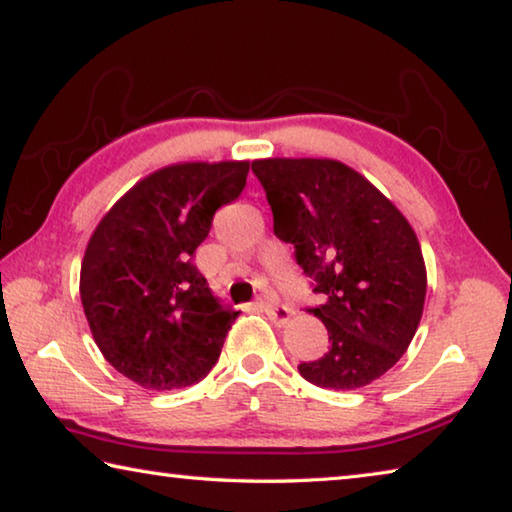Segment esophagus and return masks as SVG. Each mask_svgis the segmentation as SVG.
<instances>
[{
    "label": "esophagus",
    "instance_id": "esophagus-1",
    "mask_svg": "<svg viewBox=\"0 0 512 512\" xmlns=\"http://www.w3.org/2000/svg\"><path fill=\"white\" fill-rule=\"evenodd\" d=\"M257 307L266 311L268 316H271L273 323H287V320L291 318V309L287 305H282V302H275V300H259Z\"/></svg>",
    "mask_w": 512,
    "mask_h": 512
}]
</instances>
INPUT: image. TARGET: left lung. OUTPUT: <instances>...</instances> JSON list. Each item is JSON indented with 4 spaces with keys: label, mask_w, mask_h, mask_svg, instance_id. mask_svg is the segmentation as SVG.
Wrapping results in <instances>:
<instances>
[{
    "label": "left lung",
    "mask_w": 512,
    "mask_h": 512,
    "mask_svg": "<svg viewBox=\"0 0 512 512\" xmlns=\"http://www.w3.org/2000/svg\"><path fill=\"white\" fill-rule=\"evenodd\" d=\"M273 212V230L296 248L320 302L329 350L302 361L311 384L354 391L391 370L420 325L427 268L402 212L343 162L318 158L255 160Z\"/></svg>",
    "instance_id": "obj_1"
}]
</instances>
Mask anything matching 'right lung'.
I'll use <instances>...</instances> for the list:
<instances>
[{
	"label": "right lung",
	"instance_id": "obj_1",
	"mask_svg": "<svg viewBox=\"0 0 512 512\" xmlns=\"http://www.w3.org/2000/svg\"><path fill=\"white\" fill-rule=\"evenodd\" d=\"M250 162L171 164L103 216L81 264V302L112 368L142 388L173 391L219 361L239 311L219 305L194 264L214 212L237 201Z\"/></svg>",
	"mask_w": 512,
	"mask_h": 512
}]
</instances>
